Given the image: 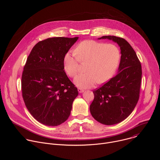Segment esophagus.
<instances>
[{"instance_id":"obj_1","label":"esophagus","mask_w":160,"mask_h":160,"mask_svg":"<svg viewBox=\"0 0 160 160\" xmlns=\"http://www.w3.org/2000/svg\"><path fill=\"white\" fill-rule=\"evenodd\" d=\"M78 91L79 93H82V92H84V90L82 89V88H78Z\"/></svg>"}]
</instances>
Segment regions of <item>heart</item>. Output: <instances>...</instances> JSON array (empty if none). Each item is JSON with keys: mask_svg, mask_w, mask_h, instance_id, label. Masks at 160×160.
I'll list each match as a JSON object with an SVG mask.
<instances>
[{"mask_svg": "<svg viewBox=\"0 0 160 160\" xmlns=\"http://www.w3.org/2000/svg\"><path fill=\"white\" fill-rule=\"evenodd\" d=\"M120 58L119 49L114 44L87 40L77 45L75 53L65 54L63 68L68 75L73 77L78 72L79 62H87V73L77 76L74 83L81 88H90L98 82L102 83L109 80L117 70Z\"/></svg>", "mask_w": 160, "mask_h": 160, "instance_id": "heart-1", "label": "heart"}]
</instances>
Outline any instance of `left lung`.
Masks as SVG:
<instances>
[{
  "label": "left lung",
  "mask_w": 160,
  "mask_h": 160,
  "mask_svg": "<svg viewBox=\"0 0 160 160\" xmlns=\"http://www.w3.org/2000/svg\"><path fill=\"white\" fill-rule=\"evenodd\" d=\"M98 39L113 41L119 45L121 51L118 74L93 91L94 99L90 106L91 115L96 120L112 125L126 119L138 103L142 68L135 52L124 38L109 35Z\"/></svg>",
  "instance_id": "obj_1"
}]
</instances>
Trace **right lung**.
Returning <instances> with one entry per match:
<instances>
[{
	"label": "right lung",
	"mask_w": 160,
	"mask_h": 160,
	"mask_svg": "<svg viewBox=\"0 0 160 160\" xmlns=\"http://www.w3.org/2000/svg\"><path fill=\"white\" fill-rule=\"evenodd\" d=\"M78 37H53L38 42L24 66L22 95L31 115L47 126H58L70 117L77 88L68 78L63 58Z\"/></svg>",
	"instance_id": "add662e5"
}]
</instances>
